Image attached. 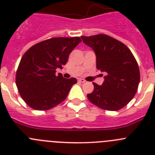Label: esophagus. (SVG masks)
<instances>
[{"label": "esophagus", "mask_w": 155, "mask_h": 155, "mask_svg": "<svg viewBox=\"0 0 155 155\" xmlns=\"http://www.w3.org/2000/svg\"><path fill=\"white\" fill-rule=\"evenodd\" d=\"M78 81L81 82V83H84V82H85L86 81L84 80V79H83V78H79L78 79Z\"/></svg>", "instance_id": "esophagus-1"}]
</instances>
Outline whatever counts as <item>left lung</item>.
I'll use <instances>...</instances> for the list:
<instances>
[{
    "instance_id": "1",
    "label": "left lung",
    "mask_w": 155,
    "mask_h": 155,
    "mask_svg": "<svg viewBox=\"0 0 155 155\" xmlns=\"http://www.w3.org/2000/svg\"><path fill=\"white\" fill-rule=\"evenodd\" d=\"M96 55V68L105 74L102 85L93 83L90 102L105 110L117 111L134 97L140 82L137 62L126 45L105 34L81 37Z\"/></svg>"
}]
</instances>
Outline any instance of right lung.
Wrapping results in <instances>:
<instances>
[{"mask_svg": "<svg viewBox=\"0 0 155 155\" xmlns=\"http://www.w3.org/2000/svg\"><path fill=\"white\" fill-rule=\"evenodd\" d=\"M79 37L51 38L37 43L23 55L16 72V85L25 103L35 110H49L68 96L77 79L64 78L56 69L67 64Z\"/></svg>", "mask_w": 155, "mask_h": 155, "instance_id": "1", "label": "right lung"}]
</instances>
